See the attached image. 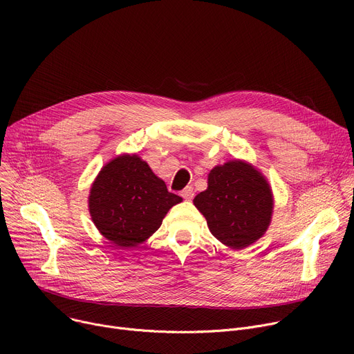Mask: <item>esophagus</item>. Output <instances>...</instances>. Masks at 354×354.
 I'll return each instance as SVG.
<instances>
[{"mask_svg": "<svg viewBox=\"0 0 354 354\" xmlns=\"http://www.w3.org/2000/svg\"><path fill=\"white\" fill-rule=\"evenodd\" d=\"M182 198L187 199V201H191L194 198V188L192 187H187L182 192H180Z\"/></svg>", "mask_w": 354, "mask_h": 354, "instance_id": "1", "label": "esophagus"}]
</instances>
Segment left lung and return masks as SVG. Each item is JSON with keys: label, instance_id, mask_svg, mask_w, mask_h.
I'll list each match as a JSON object with an SVG mask.
<instances>
[{"label": "left lung", "instance_id": "1", "mask_svg": "<svg viewBox=\"0 0 354 354\" xmlns=\"http://www.w3.org/2000/svg\"><path fill=\"white\" fill-rule=\"evenodd\" d=\"M194 205L218 241L232 250H244L267 232L274 196L267 178L257 167L234 159L214 167L208 188L195 196Z\"/></svg>", "mask_w": 354, "mask_h": 354}]
</instances>
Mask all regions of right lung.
<instances>
[{
    "label": "right lung",
    "mask_w": 354,
    "mask_h": 354,
    "mask_svg": "<svg viewBox=\"0 0 354 354\" xmlns=\"http://www.w3.org/2000/svg\"><path fill=\"white\" fill-rule=\"evenodd\" d=\"M182 198L136 153L109 160L93 180L88 212L99 232L116 247L135 248L152 236Z\"/></svg>",
    "instance_id": "right-lung-1"
}]
</instances>
